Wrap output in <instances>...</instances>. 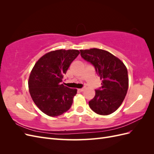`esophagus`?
<instances>
[{"label": "esophagus", "mask_w": 154, "mask_h": 154, "mask_svg": "<svg viewBox=\"0 0 154 154\" xmlns=\"http://www.w3.org/2000/svg\"><path fill=\"white\" fill-rule=\"evenodd\" d=\"M84 88H78V91H79V92H83V91H84Z\"/></svg>", "instance_id": "obj_1"}]
</instances>
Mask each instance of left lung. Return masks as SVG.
Segmentation results:
<instances>
[{
  "label": "left lung",
  "mask_w": 154,
  "mask_h": 154,
  "mask_svg": "<svg viewBox=\"0 0 154 154\" xmlns=\"http://www.w3.org/2000/svg\"><path fill=\"white\" fill-rule=\"evenodd\" d=\"M82 57L94 66L101 80L100 89L89 102L97 114L109 115L122 104L128 88L127 69L123 62L108 51L97 48L80 50Z\"/></svg>",
  "instance_id": "8db88e82"
}]
</instances>
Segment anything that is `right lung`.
I'll return each mask as SVG.
<instances>
[{"label":"right lung","mask_w":154,"mask_h":154,"mask_svg":"<svg viewBox=\"0 0 154 154\" xmlns=\"http://www.w3.org/2000/svg\"><path fill=\"white\" fill-rule=\"evenodd\" d=\"M80 54L76 49L50 51L36 62L30 73V95L37 107L46 115L56 117L67 112L77 89L62 84L63 75Z\"/></svg>","instance_id":"right-lung-1"}]
</instances>
